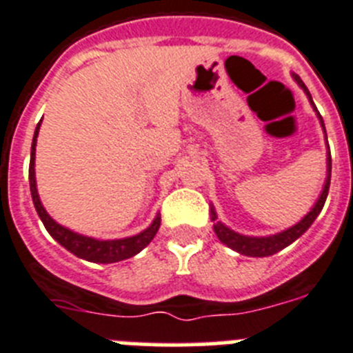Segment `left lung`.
<instances>
[{
  "mask_svg": "<svg viewBox=\"0 0 353 353\" xmlns=\"http://www.w3.org/2000/svg\"><path fill=\"white\" fill-rule=\"evenodd\" d=\"M292 79H294L296 84L300 85L301 90L305 91V94H307V99H309L310 105H312V109L316 111V117H318L319 123H321V129L323 132H325V140H327L325 123H323L321 114H319L316 105H314L312 97H310L307 85H305L303 82H301L300 77L294 75V73H292ZM330 172H332V158H330V149L327 147V179H325L321 194H319L318 201H316L312 208H310V212H307V215H305L300 222H296L294 226L287 228V230H283V232L280 233H274V235H265V236L242 235V233L233 232L232 228H228L224 222L219 221L217 212H215V208H213V204H212V206H210V213H212L213 232H215V235L219 236V241H221L222 244H226L228 248H232L233 251L245 254V256H271V254L282 251L283 248H287V245H291L294 241H298V239H300V236L303 235L310 226H312V222L316 221V217L321 213L323 204H325V201H327L328 188H330Z\"/></svg>",
  "mask_w": 353,
  "mask_h": 353,
  "instance_id": "obj_1",
  "label": "left lung"
}]
</instances>
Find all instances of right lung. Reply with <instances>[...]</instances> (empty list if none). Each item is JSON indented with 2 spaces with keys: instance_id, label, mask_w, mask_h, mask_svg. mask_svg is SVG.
I'll list each match as a JSON object with an SVG mask.
<instances>
[{
  "instance_id": "1",
  "label": "right lung",
  "mask_w": 353,
  "mask_h": 353,
  "mask_svg": "<svg viewBox=\"0 0 353 353\" xmlns=\"http://www.w3.org/2000/svg\"><path fill=\"white\" fill-rule=\"evenodd\" d=\"M41 121L35 127L34 140H32V150H30V170H28V177H30V192L32 201L37 210V215L43 221L46 232L62 245L66 248L70 253H73L79 259H84L88 262L94 263H114L120 260L131 259L134 254L140 253L143 248L150 244L161 224V215H156L154 221L150 222L149 228H145L143 232L138 235L125 236V239H112V241H100V239H93V236L82 235L77 233L70 228L59 224L55 219L50 217V213L44 210L43 203L39 199V192H37V183H35V145H37V136H39Z\"/></svg>"
}]
</instances>
